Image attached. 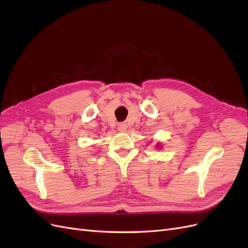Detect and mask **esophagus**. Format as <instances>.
<instances>
[{"instance_id": "1", "label": "esophagus", "mask_w": 248, "mask_h": 248, "mask_svg": "<svg viewBox=\"0 0 248 248\" xmlns=\"http://www.w3.org/2000/svg\"><path fill=\"white\" fill-rule=\"evenodd\" d=\"M127 129V125L125 123H120L118 125V130L119 131H125Z\"/></svg>"}]
</instances>
